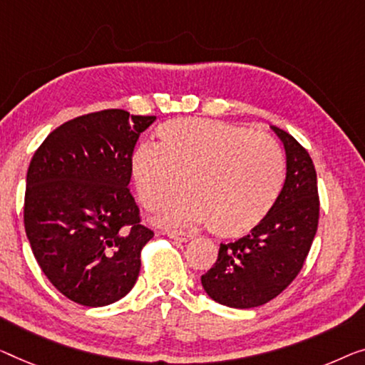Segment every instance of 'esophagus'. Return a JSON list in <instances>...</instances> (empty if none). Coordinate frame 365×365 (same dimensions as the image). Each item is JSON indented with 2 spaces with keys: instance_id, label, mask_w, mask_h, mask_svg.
I'll return each mask as SVG.
<instances>
[{
  "instance_id": "esophagus-1",
  "label": "esophagus",
  "mask_w": 365,
  "mask_h": 365,
  "mask_svg": "<svg viewBox=\"0 0 365 365\" xmlns=\"http://www.w3.org/2000/svg\"><path fill=\"white\" fill-rule=\"evenodd\" d=\"M165 235L168 237L175 239V241H180V242H187L192 239V235H188V232H185V231H167Z\"/></svg>"
}]
</instances>
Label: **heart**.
I'll return each instance as SVG.
<instances>
[{
    "instance_id": "b5f03b06",
    "label": "heart",
    "mask_w": 365,
    "mask_h": 365,
    "mask_svg": "<svg viewBox=\"0 0 365 365\" xmlns=\"http://www.w3.org/2000/svg\"><path fill=\"white\" fill-rule=\"evenodd\" d=\"M160 144L130 154L135 193L159 210L182 187L188 192L162 213L165 225L210 222L222 237L257 227L274 208L285 178L284 152L267 133L203 118H175L159 128Z\"/></svg>"
}]
</instances>
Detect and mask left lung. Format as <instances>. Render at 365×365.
I'll list each match as a JSON object with an SVG mask.
<instances>
[{
    "label": "left lung",
    "mask_w": 365,
    "mask_h": 365,
    "mask_svg": "<svg viewBox=\"0 0 365 365\" xmlns=\"http://www.w3.org/2000/svg\"><path fill=\"white\" fill-rule=\"evenodd\" d=\"M272 129L287 154L280 197L247 236L221 244L216 262L201 275L205 292L225 307L255 308L280 295L300 274L318 230L319 195L312 157L287 130Z\"/></svg>",
    "instance_id": "obj_1"
}]
</instances>
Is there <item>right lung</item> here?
Listing matches in <instances>:
<instances>
[{
	"mask_svg": "<svg viewBox=\"0 0 365 365\" xmlns=\"http://www.w3.org/2000/svg\"><path fill=\"white\" fill-rule=\"evenodd\" d=\"M155 116L103 110L53 129L26 177L24 227L51 284L83 307H105L133 290L140 251L154 231L140 222L128 185L129 160Z\"/></svg>",
	"mask_w": 365,
	"mask_h": 365,
	"instance_id": "right-lung-1",
	"label": "right lung"
}]
</instances>
